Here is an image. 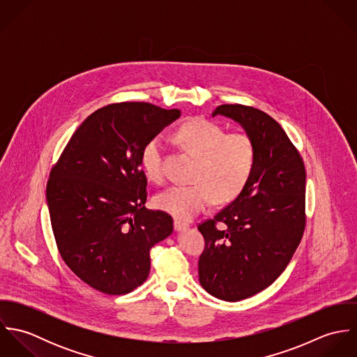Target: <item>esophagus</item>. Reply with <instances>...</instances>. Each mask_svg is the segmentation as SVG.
<instances>
[{
    "label": "esophagus",
    "instance_id": "1",
    "mask_svg": "<svg viewBox=\"0 0 357 357\" xmlns=\"http://www.w3.org/2000/svg\"><path fill=\"white\" fill-rule=\"evenodd\" d=\"M173 225H174V231H177V232H178V231H183V229H187V228H188V224H185V222H181V221H177V220L174 221V224H173Z\"/></svg>",
    "mask_w": 357,
    "mask_h": 357
}]
</instances>
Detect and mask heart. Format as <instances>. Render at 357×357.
<instances>
[{
  "mask_svg": "<svg viewBox=\"0 0 357 357\" xmlns=\"http://www.w3.org/2000/svg\"><path fill=\"white\" fill-rule=\"evenodd\" d=\"M176 143L198 158L191 185H172L159 192L153 204L177 220H191L211 204L234 201L246 187L255 162V142L243 132L225 133L210 121L192 119L174 133ZM149 180H163L162 140L151 139L142 153Z\"/></svg>",
  "mask_w": 357,
  "mask_h": 357,
  "instance_id": "heart-1",
  "label": "heart"
}]
</instances>
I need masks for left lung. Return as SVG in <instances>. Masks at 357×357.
<instances>
[{"label":"left lung","instance_id":"obj_1","mask_svg":"<svg viewBox=\"0 0 357 357\" xmlns=\"http://www.w3.org/2000/svg\"><path fill=\"white\" fill-rule=\"evenodd\" d=\"M211 115L238 122L255 142V169L245 190L198 227L204 238L199 282L213 297L235 303L271 286L298 248L305 229V166L264 111L222 104Z\"/></svg>","mask_w":357,"mask_h":357}]
</instances>
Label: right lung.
Masks as SVG:
<instances>
[{
	"label": "right lung",
	"instance_id": "obj_1",
	"mask_svg": "<svg viewBox=\"0 0 357 357\" xmlns=\"http://www.w3.org/2000/svg\"><path fill=\"white\" fill-rule=\"evenodd\" d=\"M181 115L150 102H115L74 132L47 184L52 229L67 266L104 294L143 284L150 250L173 232L172 217L147 210L144 146Z\"/></svg>",
	"mask_w": 357,
	"mask_h": 357
}]
</instances>
